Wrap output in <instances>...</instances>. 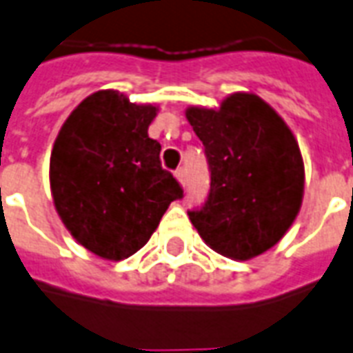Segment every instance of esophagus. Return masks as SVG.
<instances>
[{
    "instance_id": "34e87169",
    "label": "esophagus",
    "mask_w": 353,
    "mask_h": 353,
    "mask_svg": "<svg viewBox=\"0 0 353 353\" xmlns=\"http://www.w3.org/2000/svg\"><path fill=\"white\" fill-rule=\"evenodd\" d=\"M176 177L181 185L187 183V170H185V166H179V168L176 170Z\"/></svg>"
}]
</instances>
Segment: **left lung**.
<instances>
[{"label": "left lung", "instance_id": "obj_1", "mask_svg": "<svg viewBox=\"0 0 353 353\" xmlns=\"http://www.w3.org/2000/svg\"><path fill=\"white\" fill-rule=\"evenodd\" d=\"M202 140L210 192L189 211L211 249L249 260L271 249L292 226L303 198V159L296 138L256 95H230L219 110L189 108Z\"/></svg>", "mask_w": 353, "mask_h": 353}]
</instances>
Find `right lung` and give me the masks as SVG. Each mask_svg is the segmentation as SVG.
Returning <instances> with one entry per match:
<instances>
[{
  "label": "right lung",
  "instance_id": "add662e5",
  "mask_svg": "<svg viewBox=\"0 0 353 353\" xmlns=\"http://www.w3.org/2000/svg\"><path fill=\"white\" fill-rule=\"evenodd\" d=\"M155 106L97 91L65 121L50 157L56 210L78 243L123 260L150 241L183 189L161 166V143L148 127Z\"/></svg>",
  "mask_w": 353,
  "mask_h": 353
}]
</instances>
